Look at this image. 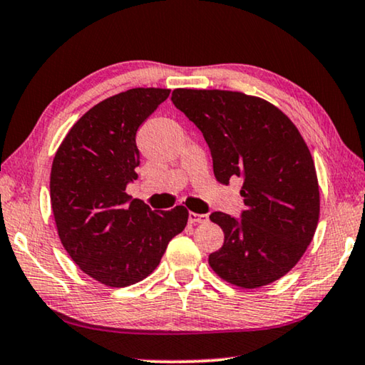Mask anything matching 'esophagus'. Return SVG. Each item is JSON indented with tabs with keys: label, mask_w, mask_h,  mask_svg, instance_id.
<instances>
[{
	"label": "esophagus",
	"mask_w": 365,
	"mask_h": 365,
	"mask_svg": "<svg viewBox=\"0 0 365 365\" xmlns=\"http://www.w3.org/2000/svg\"><path fill=\"white\" fill-rule=\"evenodd\" d=\"M207 214H198V212H188V221L190 224H201V222H207Z\"/></svg>",
	"instance_id": "34e87169"
}]
</instances>
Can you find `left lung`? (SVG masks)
I'll list each match as a JSON object with an SVG mask.
<instances>
[{"label": "left lung", "mask_w": 365, "mask_h": 365, "mask_svg": "<svg viewBox=\"0 0 365 365\" xmlns=\"http://www.w3.org/2000/svg\"><path fill=\"white\" fill-rule=\"evenodd\" d=\"M172 102L203 133L217 182H244L240 217L210 216L224 230V245L210 255L211 268L245 289L279 279L307 250L320 214L304 138L273 103L242 92L175 89Z\"/></svg>", "instance_id": "8db88e82"}]
</instances>
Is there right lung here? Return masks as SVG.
<instances>
[{"label":"right lung","mask_w":365,"mask_h":365,"mask_svg":"<svg viewBox=\"0 0 365 365\" xmlns=\"http://www.w3.org/2000/svg\"><path fill=\"white\" fill-rule=\"evenodd\" d=\"M169 94L138 88L97 103L69 130L51 165L61 244L86 274L110 287L151 274L188 221L183 206L159 212L126 195L140 165L136 133Z\"/></svg>","instance_id":"right-lung-1"}]
</instances>
